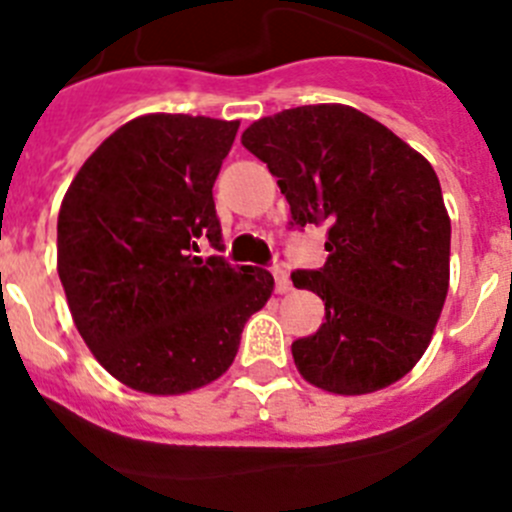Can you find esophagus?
<instances>
[{
  "label": "esophagus",
  "instance_id": "1",
  "mask_svg": "<svg viewBox=\"0 0 512 512\" xmlns=\"http://www.w3.org/2000/svg\"><path fill=\"white\" fill-rule=\"evenodd\" d=\"M271 274H274V284L276 292L287 294L292 289V279H289V271L284 266H271Z\"/></svg>",
  "mask_w": 512,
  "mask_h": 512
}]
</instances>
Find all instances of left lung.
<instances>
[{
    "mask_svg": "<svg viewBox=\"0 0 512 512\" xmlns=\"http://www.w3.org/2000/svg\"><path fill=\"white\" fill-rule=\"evenodd\" d=\"M241 144L279 177L289 225H327L325 266L292 274L325 302L320 330L292 342L302 378L340 396L396 383L429 348L449 289L452 223L434 167L342 103L253 121Z\"/></svg>",
    "mask_w": 512,
    "mask_h": 512,
    "instance_id": "left-lung-1",
    "label": "left lung"
}]
</instances>
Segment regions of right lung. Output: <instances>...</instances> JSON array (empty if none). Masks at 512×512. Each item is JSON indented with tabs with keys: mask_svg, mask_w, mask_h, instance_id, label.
Returning a JSON list of instances; mask_svg holds the SVG:
<instances>
[{
	"mask_svg": "<svg viewBox=\"0 0 512 512\" xmlns=\"http://www.w3.org/2000/svg\"><path fill=\"white\" fill-rule=\"evenodd\" d=\"M238 121L147 114L86 159L58 215V274L73 322L116 381L154 396L195 391L231 368L274 276L200 259L220 251L213 185Z\"/></svg>",
	"mask_w": 512,
	"mask_h": 512,
	"instance_id": "1",
	"label": "right lung"
}]
</instances>
